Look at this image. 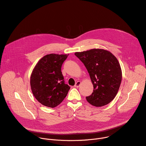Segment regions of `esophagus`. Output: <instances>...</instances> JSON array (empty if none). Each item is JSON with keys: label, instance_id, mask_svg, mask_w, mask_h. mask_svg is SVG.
Returning <instances> with one entry per match:
<instances>
[{"label": "esophagus", "instance_id": "obj_1", "mask_svg": "<svg viewBox=\"0 0 146 146\" xmlns=\"http://www.w3.org/2000/svg\"><path fill=\"white\" fill-rule=\"evenodd\" d=\"M80 84H81V81H77V82L76 83V84L74 85V87L78 88V87H80Z\"/></svg>", "mask_w": 146, "mask_h": 146}]
</instances>
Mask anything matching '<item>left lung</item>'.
<instances>
[{"label":"left lung","instance_id":"1","mask_svg":"<svg viewBox=\"0 0 146 146\" xmlns=\"http://www.w3.org/2000/svg\"><path fill=\"white\" fill-rule=\"evenodd\" d=\"M74 54L87 68L94 86L93 92L86 97L87 100L95 107L108 105L117 94L122 80L118 59L104 49L94 48Z\"/></svg>","mask_w":146,"mask_h":146}]
</instances>
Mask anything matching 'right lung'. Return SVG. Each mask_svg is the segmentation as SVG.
Wrapping results in <instances>:
<instances>
[{
  "instance_id": "add662e5",
  "label": "right lung",
  "mask_w": 146,
  "mask_h": 146,
  "mask_svg": "<svg viewBox=\"0 0 146 146\" xmlns=\"http://www.w3.org/2000/svg\"><path fill=\"white\" fill-rule=\"evenodd\" d=\"M69 54H47L35 66L30 78L32 92L41 105L49 108L59 105L70 87L65 84L61 72L62 64Z\"/></svg>"
}]
</instances>
